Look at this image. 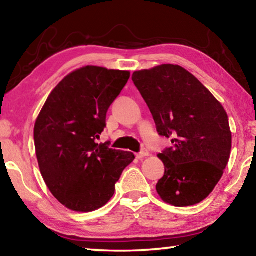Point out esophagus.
Returning a JSON list of instances; mask_svg holds the SVG:
<instances>
[{
	"label": "esophagus",
	"instance_id": "1",
	"mask_svg": "<svg viewBox=\"0 0 256 256\" xmlns=\"http://www.w3.org/2000/svg\"><path fill=\"white\" fill-rule=\"evenodd\" d=\"M149 156V151L148 150H146V149H144L141 151L140 154H136V158L138 159H142V158H146V157H148Z\"/></svg>",
	"mask_w": 256,
	"mask_h": 256
}]
</instances>
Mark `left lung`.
<instances>
[{"label":"left lung","instance_id":"left-lung-1","mask_svg":"<svg viewBox=\"0 0 256 256\" xmlns=\"http://www.w3.org/2000/svg\"><path fill=\"white\" fill-rule=\"evenodd\" d=\"M132 80L148 105L160 136L172 138L158 158L164 175L156 190L175 206L204 200L222 177L232 150L224 108L192 73L162 64L136 71Z\"/></svg>","mask_w":256,"mask_h":256}]
</instances>
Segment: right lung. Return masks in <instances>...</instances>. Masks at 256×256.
<instances>
[{
	"mask_svg": "<svg viewBox=\"0 0 256 256\" xmlns=\"http://www.w3.org/2000/svg\"><path fill=\"white\" fill-rule=\"evenodd\" d=\"M128 79V71L80 68L55 86L38 115L34 128L38 166L50 193L68 209L92 212L105 206L136 158L96 142L108 108Z\"/></svg>",
	"mask_w": 256,
	"mask_h": 256,
	"instance_id": "obj_1",
	"label": "right lung"
}]
</instances>
